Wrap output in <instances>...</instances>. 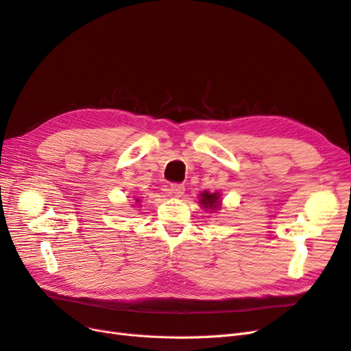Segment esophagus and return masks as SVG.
Returning <instances> with one entry per match:
<instances>
[{"mask_svg": "<svg viewBox=\"0 0 351 351\" xmlns=\"http://www.w3.org/2000/svg\"><path fill=\"white\" fill-rule=\"evenodd\" d=\"M184 190H186V187L183 184H178V183H174V184L169 186V193L174 195L176 197H182L183 193H184Z\"/></svg>", "mask_w": 351, "mask_h": 351, "instance_id": "obj_1", "label": "esophagus"}]
</instances>
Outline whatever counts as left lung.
<instances>
[{"label":"left lung","instance_id":"8db88e82","mask_svg":"<svg viewBox=\"0 0 351 351\" xmlns=\"http://www.w3.org/2000/svg\"><path fill=\"white\" fill-rule=\"evenodd\" d=\"M199 204L204 209H209V210H217L221 208V195L218 192H202L199 196Z\"/></svg>","mask_w":351,"mask_h":351}]
</instances>
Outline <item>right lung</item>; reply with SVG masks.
Masks as SVG:
<instances>
[{"label":"right lung","instance_id":"right-lung-1","mask_svg":"<svg viewBox=\"0 0 351 351\" xmlns=\"http://www.w3.org/2000/svg\"><path fill=\"white\" fill-rule=\"evenodd\" d=\"M136 202H139V199H136Z\"/></svg>","mask_w":351,"mask_h":351}]
</instances>
